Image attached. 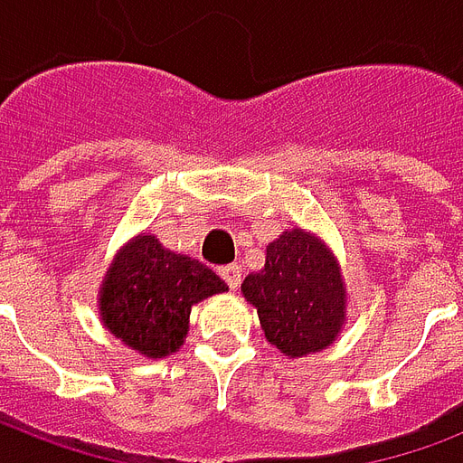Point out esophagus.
<instances>
[{
  "label": "esophagus",
  "mask_w": 463,
  "mask_h": 463,
  "mask_svg": "<svg viewBox=\"0 0 463 463\" xmlns=\"http://www.w3.org/2000/svg\"><path fill=\"white\" fill-rule=\"evenodd\" d=\"M221 276H223V281L235 290L240 283H242V267H240V264H225V267H221Z\"/></svg>",
  "instance_id": "1"
}]
</instances>
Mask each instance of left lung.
I'll list each match as a JSON object with an SVG mask.
<instances>
[{"instance_id": "left-lung-1", "label": "left lung", "mask_w": 463, "mask_h": 463, "mask_svg": "<svg viewBox=\"0 0 463 463\" xmlns=\"http://www.w3.org/2000/svg\"><path fill=\"white\" fill-rule=\"evenodd\" d=\"M264 336L290 358L322 351L344 324V281L329 250L300 228L267 247V264L242 281Z\"/></svg>"}]
</instances>
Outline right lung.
I'll use <instances>...</instances> for the list:
<instances>
[{
	"label": "right lung",
	"instance_id": "add662e5",
	"mask_svg": "<svg viewBox=\"0 0 463 463\" xmlns=\"http://www.w3.org/2000/svg\"><path fill=\"white\" fill-rule=\"evenodd\" d=\"M228 290L206 264L182 257L141 235L118 254L105 276L100 312L105 326L148 358L177 351L187 336L192 305Z\"/></svg>",
	"mask_w": 463,
	"mask_h": 463
}]
</instances>
